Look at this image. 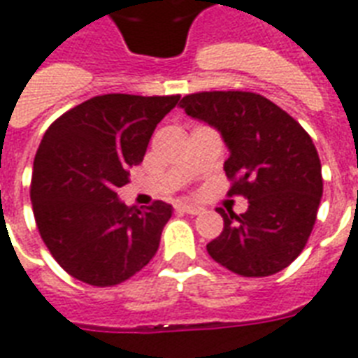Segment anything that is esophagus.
<instances>
[{"label":"esophagus","mask_w":358,"mask_h":358,"mask_svg":"<svg viewBox=\"0 0 358 358\" xmlns=\"http://www.w3.org/2000/svg\"><path fill=\"white\" fill-rule=\"evenodd\" d=\"M176 212H182V214H189V215H199L201 214V208L197 206H191V204H184V203H178L176 206Z\"/></svg>","instance_id":"obj_1"}]
</instances>
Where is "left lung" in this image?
<instances>
[{"mask_svg":"<svg viewBox=\"0 0 358 358\" xmlns=\"http://www.w3.org/2000/svg\"><path fill=\"white\" fill-rule=\"evenodd\" d=\"M185 113L214 125L229 146L227 195L248 199L244 214L217 208L222 234L208 255L244 278L272 276L304 250L323 195L321 161L306 129L252 92H199L180 101Z\"/></svg>","mask_w":358,"mask_h":358,"instance_id":"obj_1","label":"left lung"}]
</instances>
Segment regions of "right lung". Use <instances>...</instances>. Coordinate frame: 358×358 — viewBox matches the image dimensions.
<instances>
[{
  "mask_svg": "<svg viewBox=\"0 0 358 358\" xmlns=\"http://www.w3.org/2000/svg\"><path fill=\"white\" fill-rule=\"evenodd\" d=\"M180 95L106 94L84 101L46 129L29 197L52 257L76 280L113 287L135 276L159 248L173 206L127 208L118 189L143 163L150 136Z\"/></svg>",
  "mask_w": 358,
  "mask_h": 358,
  "instance_id": "1",
  "label": "right lung"
}]
</instances>
